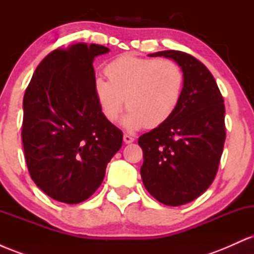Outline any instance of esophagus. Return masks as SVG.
I'll return each instance as SVG.
<instances>
[{
  "instance_id": "34e87169",
  "label": "esophagus",
  "mask_w": 254,
  "mask_h": 254,
  "mask_svg": "<svg viewBox=\"0 0 254 254\" xmlns=\"http://www.w3.org/2000/svg\"><path fill=\"white\" fill-rule=\"evenodd\" d=\"M123 141L125 144H130L135 141V138H133V137H131L130 135H127V133H125V135L123 136Z\"/></svg>"
}]
</instances>
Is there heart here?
<instances>
[{"label":"heart","mask_w":254,"mask_h":254,"mask_svg":"<svg viewBox=\"0 0 254 254\" xmlns=\"http://www.w3.org/2000/svg\"><path fill=\"white\" fill-rule=\"evenodd\" d=\"M107 77L93 82L95 100L105 119L116 122L124 105L127 112L123 125L137 130L165 124L176 112L182 98L184 76L179 66L168 60L122 55L107 64Z\"/></svg>","instance_id":"b5f03b06"}]
</instances>
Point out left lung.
<instances>
[{
    "label": "left lung",
    "instance_id": "8db88e82",
    "mask_svg": "<svg viewBox=\"0 0 254 254\" xmlns=\"http://www.w3.org/2000/svg\"><path fill=\"white\" fill-rule=\"evenodd\" d=\"M148 56L173 60L184 86L173 116L138 138L142 182L159 202L183 205L199 197L217 173L226 139L223 98L211 72L191 55L167 50Z\"/></svg>",
    "mask_w": 254,
    "mask_h": 254
}]
</instances>
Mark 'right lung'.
I'll use <instances>...</instances> for the list:
<instances>
[{"instance_id": "add662e5", "label": "right lung", "mask_w": 254, "mask_h": 254, "mask_svg": "<svg viewBox=\"0 0 254 254\" xmlns=\"http://www.w3.org/2000/svg\"><path fill=\"white\" fill-rule=\"evenodd\" d=\"M110 49L75 43L37 66L24 95L22 144L36 185L58 202L88 199L123 143L95 100L94 58Z\"/></svg>"}]
</instances>
